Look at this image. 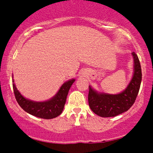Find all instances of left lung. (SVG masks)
Wrapping results in <instances>:
<instances>
[{
    "label": "left lung",
    "mask_w": 153,
    "mask_h": 153,
    "mask_svg": "<svg viewBox=\"0 0 153 153\" xmlns=\"http://www.w3.org/2000/svg\"><path fill=\"white\" fill-rule=\"evenodd\" d=\"M133 57V74L131 81L124 90L118 94L98 92L89 86L88 101L92 112L101 117H115L126 112L133 105L139 92L142 78L141 64L138 55L132 52Z\"/></svg>",
    "instance_id": "1"
}]
</instances>
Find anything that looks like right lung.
Segmentation results:
<instances>
[{"label": "right lung", "instance_id": "add662e5", "mask_svg": "<svg viewBox=\"0 0 153 153\" xmlns=\"http://www.w3.org/2000/svg\"><path fill=\"white\" fill-rule=\"evenodd\" d=\"M75 79L68 80L61 85L59 90L50 99L45 101H35L26 98L18 90L12 79V86L17 102L25 112L34 116L44 119H52L61 114L71 86Z\"/></svg>", "mask_w": 153, "mask_h": 153}]
</instances>
